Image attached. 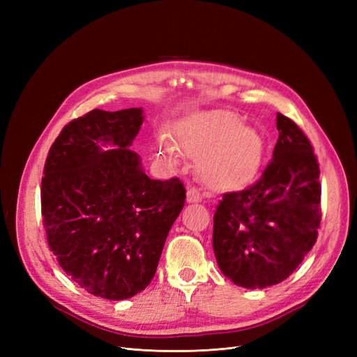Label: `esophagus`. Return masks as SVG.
I'll use <instances>...</instances> for the list:
<instances>
[{
    "label": "esophagus",
    "mask_w": 357,
    "mask_h": 357,
    "mask_svg": "<svg viewBox=\"0 0 357 357\" xmlns=\"http://www.w3.org/2000/svg\"><path fill=\"white\" fill-rule=\"evenodd\" d=\"M202 199V195L201 192L197 189V188H190L186 193V201L190 204V202H199Z\"/></svg>",
    "instance_id": "obj_1"
}]
</instances>
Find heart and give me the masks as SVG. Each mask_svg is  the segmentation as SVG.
Segmentation results:
<instances>
[{
    "mask_svg": "<svg viewBox=\"0 0 357 357\" xmlns=\"http://www.w3.org/2000/svg\"><path fill=\"white\" fill-rule=\"evenodd\" d=\"M183 152L198 158L197 169L205 185L215 190H234L252 181L264 159V138L241 119L225 110L193 114L178 128ZM162 155L178 159V150L165 135L158 138Z\"/></svg>",
    "mask_w": 357,
    "mask_h": 357,
    "instance_id": "heart-1",
    "label": "heart"
}]
</instances>
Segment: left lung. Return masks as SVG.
<instances>
[{
	"label": "left lung",
	"mask_w": 357,
	"mask_h": 357,
	"mask_svg": "<svg viewBox=\"0 0 357 357\" xmlns=\"http://www.w3.org/2000/svg\"><path fill=\"white\" fill-rule=\"evenodd\" d=\"M273 160L252 188L225 193L214 213L213 250L236 286L264 289L295 271L317 240V158L298 125L277 114Z\"/></svg>",
	"instance_id": "left-lung-1"
}]
</instances>
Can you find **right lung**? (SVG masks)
<instances>
[{
    "label": "right lung",
    "mask_w": 357,
    "mask_h": 357,
    "mask_svg": "<svg viewBox=\"0 0 357 357\" xmlns=\"http://www.w3.org/2000/svg\"><path fill=\"white\" fill-rule=\"evenodd\" d=\"M143 109L92 110L52 144L41 180L47 243L73 282L102 299L144 290L156 273L186 190L152 180L132 152Z\"/></svg>",
    "instance_id": "obj_1"
}]
</instances>
